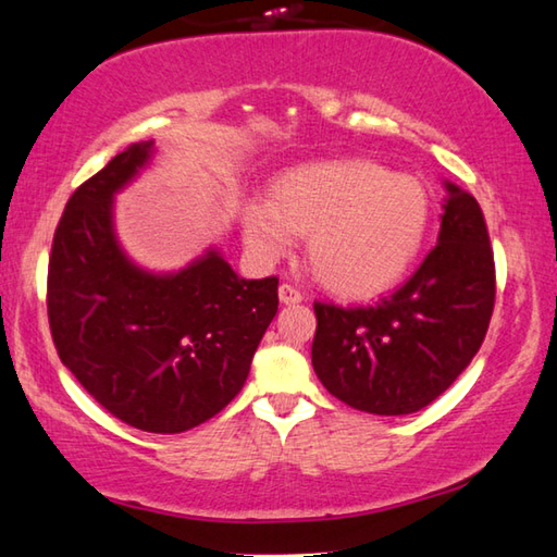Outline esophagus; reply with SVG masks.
<instances>
[{
	"instance_id": "34e87169",
	"label": "esophagus",
	"mask_w": 557,
	"mask_h": 557,
	"mask_svg": "<svg viewBox=\"0 0 557 557\" xmlns=\"http://www.w3.org/2000/svg\"><path fill=\"white\" fill-rule=\"evenodd\" d=\"M301 299H305V295H301V292L295 285H289V282L280 285V301H282V305H299Z\"/></svg>"
}]
</instances>
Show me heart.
Masks as SVG:
<instances>
[{
  "label": "heart",
  "instance_id": "1",
  "mask_svg": "<svg viewBox=\"0 0 557 557\" xmlns=\"http://www.w3.org/2000/svg\"><path fill=\"white\" fill-rule=\"evenodd\" d=\"M431 207L417 177L372 160H326L280 175L268 205L246 201L240 224L262 260L287 256L292 234L307 236L313 277L341 297L368 299L407 275L426 240Z\"/></svg>",
  "mask_w": 557,
  "mask_h": 557
}]
</instances>
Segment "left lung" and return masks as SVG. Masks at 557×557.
Returning a JSON list of instances; mask_svg holds the SVG:
<instances>
[{
    "instance_id": "8db88e82",
    "label": "left lung",
    "mask_w": 557,
    "mask_h": 557,
    "mask_svg": "<svg viewBox=\"0 0 557 557\" xmlns=\"http://www.w3.org/2000/svg\"><path fill=\"white\" fill-rule=\"evenodd\" d=\"M436 248L404 285L368 307L313 301L311 366L333 397L380 417L441 397L487 336L497 295L484 214L446 182Z\"/></svg>"
}]
</instances>
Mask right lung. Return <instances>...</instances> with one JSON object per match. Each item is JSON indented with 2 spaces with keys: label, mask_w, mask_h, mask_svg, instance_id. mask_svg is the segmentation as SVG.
I'll return each mask as SVG.
<instances>
[{
  "label": "right lung",
  "mask_w": 557,
  "mask_h": 557,
  "mask_svg": "<svg viewBox=\"0 0 557 557\" xmlns=\"http://www.w3.org/2000/svg\"><path fill=\"white\" fill-rule=\"evenodd\" d=\"M153 140L121 150L67 199L48 260V323L63 366L111 417L182 433L246 384L277 313V277L244 280L216 250L175 275L121 252L111 205L148 163Z\"/></svg>",
  "instance_id": "1"
}]
</instances>
